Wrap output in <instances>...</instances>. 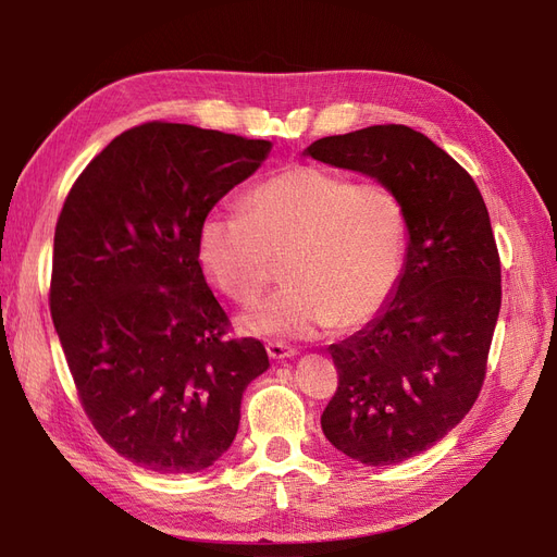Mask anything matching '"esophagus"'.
Listing matches in <instances>:
<instances>
[{
	"instance_id": "34e87169",
	"label": "esophagus",
	"mask_w": 557,
	"mask_h": 557,
	"mask_svg": "<svg viewBox=\"0 0 557 557\" xmlns=\"http://www.w3.org/2000/svg\"><path fill=\"white\" fill-rule=\"evenodd\" d=\"M267 352H269V358H272V360H288V358H295V356H297L295 348L285 346V344H281V342H269V344H267Z\"/></svg>"
}]
</instances>
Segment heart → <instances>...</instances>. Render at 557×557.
Returning <instances> with one entry per match:
<instances>
[{"label": "heart", "instance_id": "obj_1", "mask_svg": "<svg viewBox=\"0 0 557 557\" xmlns=\"http://www.w3.org/2000/svg\"><path fill=\"white\" fill-rule=\"evenodd\" d=\"M409 213L393 185L290 166L250 190L239 211L209 213L197 250L211 281L239 305L256 301L285 260L278 293L239 318L260 336L307 339L358 327L397 290Z\"/></svg>", "mask_w": 557, "mask_h": 557}]
</instances>
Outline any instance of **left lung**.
Instances as JSON below:
<instances>
[{"label": "left lung", "instance_id": "1", "mask_svg": "<svg viewBox=\"0 0 557 557\" xmlns=\"http://www.w3.org/2000/svg\"><path fill=\"white\" fill-rule=\"evenodd\" d=\"M305 156L393 185L409 213L397 290L327 348L339 387L320 416L350 460L397 465L442 442L479 397L502 305L491 215L474 178L407 125L323 137Z\"/></svg>", "mask_w": 557, "mask_h": 557}]
</instances>
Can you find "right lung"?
I'll return each mask as SVG.
<instances>
[{
    "instance_id": "right-lung-1",
    "label": "right lung",
    "mask_w": 557,
    "mask_h": 557,
    "mask_svg": "<svg viewBox=\"0 0 557 557\" xmlns=\"http://www.w3.org/2000/svg\"><path fill=\"white\" fill-rule=\"evenodd\" d=\"M272 141L178 123L115 137L64 199L50 315L102 440L156 474H195L232 446L242 397L269 369L199 264V225Z\"/></svg>"
}]
</instances>
